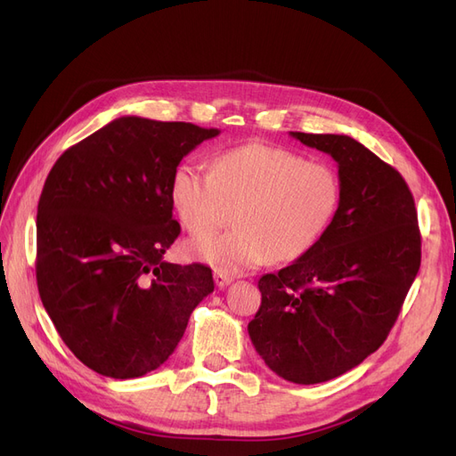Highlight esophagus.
<instances>
[{
  "label": "esophagus",
  "mask_w": 456,
  "mask_h": 456,
  "mask_svg": "<svg viewBox=\"0 0 456 456\" xmlns=\"http://www.w3.org/2000/svg\"><path fill=\"white\" fill-rule=\"evenodd\" d=\"M213 278H215V283H216L218 289H224L226 285H230V283L233 281L232 275H228V273H224V272H218V270H215Z\"/></svg>",
  "instance_id": "esophagus-1"
}]
</instances>
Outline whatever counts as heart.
<instances>
[{
    "instance_id": "1",
    "label": "heart",
    "mask_w": 456,
    "mask_h": 456,
    "mask_svg": "<svg viewBox=\"0 0 456 456\" xmlns=\"http://www.w3.org/2000/svg\"><path fill=\"white\" fill-rule=\"evenodd\" d=\"M169 196L183 226L201 236L188 243V253L218 272L240 273L312 251L333 223L342 186L329 165L255 142L220 151L213 171L178 163ZM233 210L236 229L202 236L227 224Z\"/></svg>"
}]
</instances>
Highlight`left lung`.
I'll use <instances>...</instances> for the list:
<instances>
[{"label": "left lung", "instance_id": "1", "mask_svg": "<svg viewBox=\"0 0 456 456\" xmlns=\"http://www.w3.org/2000/svg\"><path fill=\"white\" fill-rule=\"evenodd\" d=\"M338 165V211L312 251L258 280L247 327L275 375L295 384L337 379L388 337L420 268L415 200L403 176L346 134L289 133Z\"/></svg>", "mask_w": 456, "mask_h": 456}]
</instances>
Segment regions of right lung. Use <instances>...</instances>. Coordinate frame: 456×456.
Returning a JSON list of instances; mask_svg holds the SVG:
<instances>
[{
  "label": "right lung",
  "instance_id": "obj_1",
  "mask_svg": "<svg viewBox=\"0 0 456 456\" xmlns=\"http://www.w3.org/2000/svg\"><path fill=\"white\" fill-rule=\"evenodd\" d=\"M218 129L123 116L68 148L37 203V291L77 360L136 379L169 360L211 268L163 258L181 233L171 176Z\"/></svg>",
  "mask_w": 456,
  "mask_h": 456
}]
</instances>
